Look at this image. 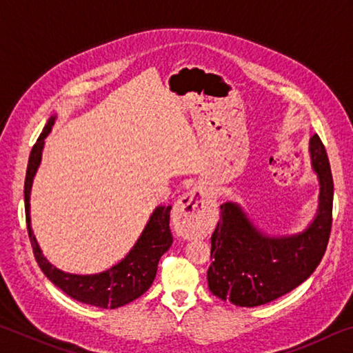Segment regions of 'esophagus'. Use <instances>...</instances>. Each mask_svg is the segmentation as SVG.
I'll return each instance as SVG.
<instances>
[{
	"mask_svg": "<svg viewBox=\"0 0 353 353\" xmlns=\"http://www.w3.org/2000/svg\"><path fill=\"white\" fill-rule=\"evenodd\" d=\"M212 216V196L204 188H193L183 194L172 210L176 229L187 238L204 235Z\"/></svg>",
	"mask_w": 353,
	"mask_h": 353,
	"instance_id": "34e87169",
	"label": "esophagus"
}]
</instances>
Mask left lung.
Here are the masks:
<instances>
[{
	"instance_id": "left-lung-1",
	"label": "left lung",
	"mask_w": 353,
	"mask_h": 353,
	"mask_svg": "<svg viewBox=\"0 0 353 353\" xmlns=\"http://www.w3.org/2000/svg\"><path fill=\"white\" fill-rule=\"evenodd\" d=\"M310 155L319 179V207L303 232L270 236L235 202L221 205L212 235L213 261L207 271L208 288L216 297L236 307L265 305L297 288L318 268L332 230L333 177L316 134L310 139Z\"/></svg>"
}]
</instances>
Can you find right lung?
Listing matches in <instances>:
<instances>
[{
	"instance_id": "1",
	"label": "right lung",
	"mask_w": 353,
	"mask_h": 353,
	"mask_svg": "<svg viewBox=\"0 0 353 353\" xmlns=\"http://www.w3.org/2000/svg\"><path fill=\"white\" fill-rule=\"evenodd\" d=\"M56 117L48 119L43 132L40 134L35 143L31 155H29L26 179H25V210H26V224L29 240L32 244L34 256L37 260L40 270L45 276L61 288L65 294L77 302L87 303V305L99 308H118L126 303L135 301L149 290L152 285L155 274H157V265L160 256L171 248L172 235L170 230V212L171 205H159L149 218L145 230L134 248L124 259L113 265L110 270L99 274H88V276H79V274H70L57 270L48 261L41 249L35 240L34 232L31 229V190L34 176L37 172L41 162V151H43L45 139L51 132Z\"/></svg>"
}]
</instances>
